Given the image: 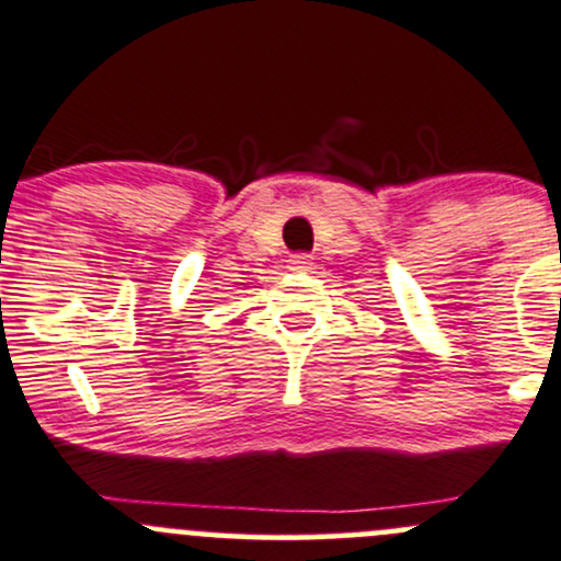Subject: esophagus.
<instances>
[{"label":"esophagus","mask_w":561,"mask_h":561,"mask_svg":"<svg viewBox=\"0 0 561 561\" xmlns=\"http://www.w3.org/2000/svg\"><path fill=\"white\" fill-rule=\"evenodd\" d=\"M290 268L293 271H309L311 268V255H306V252H296V255H290Z\"/></svg>","instance_id":"34e87169"}]
</instances>
